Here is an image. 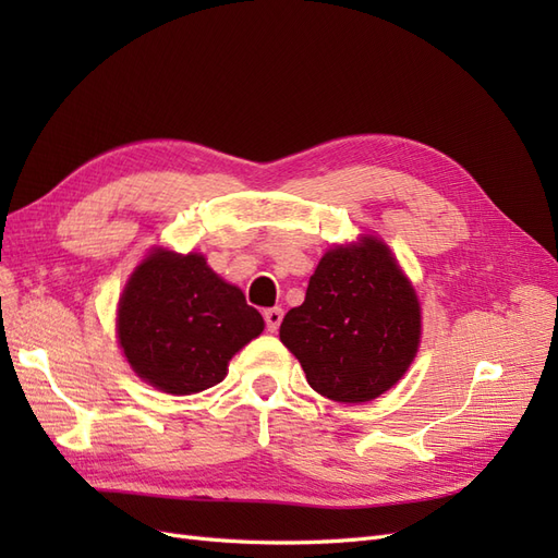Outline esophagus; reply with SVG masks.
Segmentation results:
<instances>
[{"instance_id": "34e87169", "label": "esophagus", "mask_w": 558, "mask_h": 558, "mask_svg": "<svg viewBox=\"0 0 558 558\" xmlns=\"http://www.w3.org/2000/svg\"><path fill=\"white\" fill-rule=\"evenodd\" d=\"M265 326L269 332H277L279 326H281V318H283V312L281 307H272V310H265Z\"/></svg>"}]
</instances>
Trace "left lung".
Wrapping results in <instances>:
<instances>
[{"instance_id": "8db88e82", "label": "left lung", "mask_w": 558, "mask_h": 558, "mask_svg": "<svg viewBox=\"0 0 558 558\" xmlns=\"http://www.w3.org/2000/svg\"><path fill=\"white\" fill-rule=\"evenodd\" d=\"M279 337L316 393L367 402L414 361L418 300L388 246L365 238L320 258L305 302L283 316Z\"/></svg>"}]
</instances>
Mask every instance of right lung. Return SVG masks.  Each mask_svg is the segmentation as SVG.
I'll list each match as a JSON object with an SVG mask.
<instances>
[{"label":"right lung","instance_id":"add662e5","mask_svg":"<svg viewBox=\"0 0 558 558\" xmlns=\"http://www.w3.org/2000/svg\"><path fill=\"white\" fill-rule=\"evenodd\" d=\"M263 316L199 253L156 251L134 269L118 305V342L134 373L165 393L223 381L228 361L263 332Z\"/></svg>","mask_w":558,"mask_h":558}]
</instances>
